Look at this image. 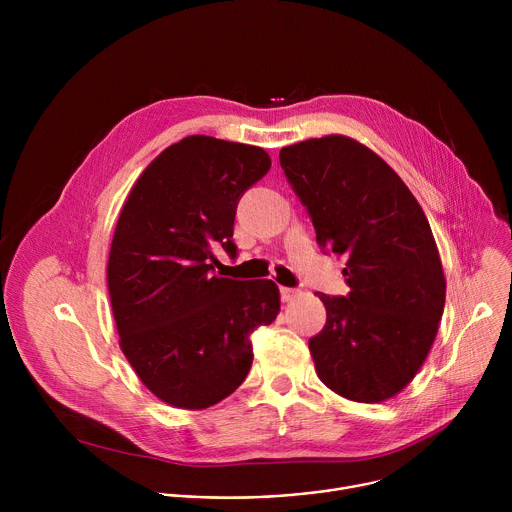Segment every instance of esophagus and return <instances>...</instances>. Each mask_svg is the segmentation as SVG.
<instances>
[{
    "mask_svg": "<svg viewBox=\"0 0 512 512\" xmlns=\"http://www.w3.org/2000/svg\"><path fill=\"white\" fill-rule=\"evenodd\" d=\"M281 294V300L283 302H294L298 296H300V289H294V287H281L279 289Z\"/></svg>",
    "mask_w": 512,
    "mask_h": 512,
    "instance_id": "1",
    "label": "esophagus"
}]
</instances>
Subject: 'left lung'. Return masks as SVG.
<instances>
[{"mask_svg": "<svg viewBox=\"0 0 512 512\" xmlns=\"http://www.w3.org/2000/svg\"><path fill=\"white\" fill-rule=\"evenodd\" d=\"M279 164L318 245L346 259L348 294H318L326 324L308 342L316 373L350 401H385L417 375L444 314L446 279L427 218L393 168L350 137L287 145Z\"/></svg>", "mask_w": 512, "mask_h": 512, "instance_id": "left-lung-1", "label": "left lung"}]
</instances>
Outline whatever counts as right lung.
I'll return each instance as SVG.
<instances>
[{
    "label": "right lung",
    "mask_w": 512,
    "mask_h": 512,
    "mask_svg": "<svg viewBox=\"0 0 512 512\" xmlns=\"http://www.w3.org/2000/svg\"><path fill=\"white\" fill-rule=\"evenodd\" d=\"M269 168L255 145L190 135L143 170L123 204L107 265L119 344L168 405L229 397L251 371V334L279 312L271 279L212 273L214 247L237 257V204Z\"/></svg>",
    "instance_id": "1"
}]
</instances>
